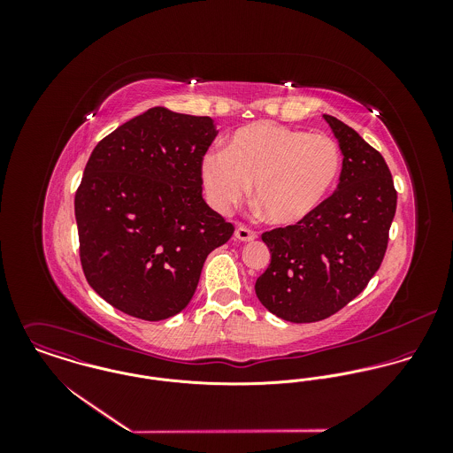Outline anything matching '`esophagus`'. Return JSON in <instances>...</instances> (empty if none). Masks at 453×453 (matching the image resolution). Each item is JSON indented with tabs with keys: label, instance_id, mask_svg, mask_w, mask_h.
Wrapping results in <instances>:
<instances>
[{
	"label": "esophagus",
	"instance_id": "34e87169",
	"mask_svg": "<svg viewBox=\"0 0 453 453\" xmlns=\"http://www.w3.org/2000/svg\"><path fill=\"white\" fill-rule=\"evenodd\" d=\"M234 237H235V241H241V242H251L257 239V234L253 230H250L248 226H237Z\"/></svg>",
	"mask_w": 453,
	"mask_h": 453
}]
</instances>
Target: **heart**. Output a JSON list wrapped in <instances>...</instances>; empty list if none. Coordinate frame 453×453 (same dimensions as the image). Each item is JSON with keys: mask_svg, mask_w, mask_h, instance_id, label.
I'll return each instance as SVG.
<instances>
[{"mask_svg": "<svg viewBox=\"0 0 453 453\" xmlns=\"http://www.w3.org/2000/svg\"><path fill=\"white\" fill-rule=\"evenodd\" d=\"M342 173V151L326 134L257 122L235 130L225 150L200 160L209 203L230 212L250 194L273 225H295L311 216L333 190Z\"/></svg>", "mask_w": 453, "mask_h": 453, "instance_id": "heart-1", "label": "heart"}]
</instances>
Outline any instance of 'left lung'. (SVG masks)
<instances>
[{
	"label": "left lung",
	"instance_id": "8db88e82",
	"mask_svg": "<svg viewBox=\"0 0 453 453\" xmlns=\"http://www.w3.org/2000/svg\"><path fill=\"white\" fill-rule=\"evenodd\" d=\"M343 155L334 194L296 225L261 235L270 265L261 305L289 323H316L354 300L388 250L397 195L384 157L342 120L323 115Z\"/></svg>",
	"mask_w": 453,
	"mask_h": 453
}]
</instances>
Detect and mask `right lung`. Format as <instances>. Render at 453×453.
Here are the masks:
<instances>
[{"mask_svg": "<svg viewBox=\"0 0 453 453\" xmlns=\"http://www.w3.org/2000/svg\"><path fill=\"white\" fill-rule=\"evenodd\" d=\"M211 117L150 108L92 151L74 196L80 259L92 289L144 321L180 314L203 261L234 234L202 196Z\"/></svg>", "mask_w": 453, "mask_h": 453, "instance_id": "right-lung-1", "label": "right lung"}]
</instances>
